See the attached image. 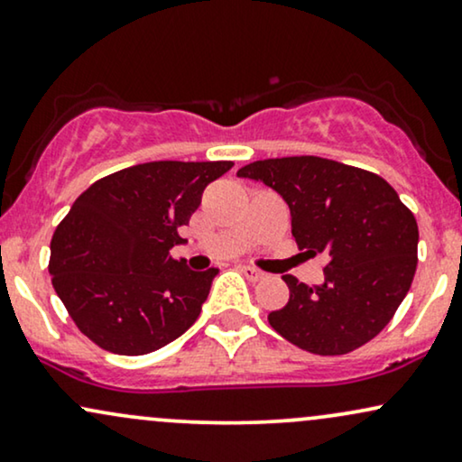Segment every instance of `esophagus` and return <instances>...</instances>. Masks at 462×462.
<instances>
[{
    "label": "esophagus",
    "mask_w": 462,
    "mask_h": 462,
    "mask_svg": "<svg viewBox=\"0 0 462 462\" xmlns=\"http://www.w3.org/2000/svg\"><path fill=\"white\" fill-rule=\"evenodd\" d=\"M237 267H240V272L248 278L250 282H257V281H261V278H263V272H259L257 267H250V265H237Z\"/></svg>",
    "instance_id": "1"
}]
</instances>
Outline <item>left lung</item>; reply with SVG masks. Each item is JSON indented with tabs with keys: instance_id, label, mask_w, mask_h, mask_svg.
<instances>
[{
	"instance_id": "obj_1",
	"label": "left lung",
	"mask_w": 462,
	"mask_h": 462,
	"mask_svg": "<svg viewBox=\"0 0 462 462\" xmlns=\"http://www.w3.org/2000/svg\"><path fill=\"white\" fill-rule=\"evenodd\" d=\"M274 188L306 253H328L317 287L284 276L289 301L267 315L282 338L317 356H345L390 323L418 265V222L383 178L319 156L267 158L237 171Z\"/></svg>"
}]
</instances>
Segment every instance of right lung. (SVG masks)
<instances>
[{
  "label": "right lung",
  "instance_id": "obj_1",
  "mask_svg": "<svg viewBox=\"0 0 462 462\" xmlns=\"http://www.w3.org/2000/svg\"><path fill=\"white\" fill-rule=\"evenodd\" d=\"M231 161H158L94 181L57 225L49 272L77 328L100 349L145 356L201 315L216 267L188 270L169 250Z\"/></svg>",
  "mask_w": 462,
  "mask_h": 462
}]
</instances>
